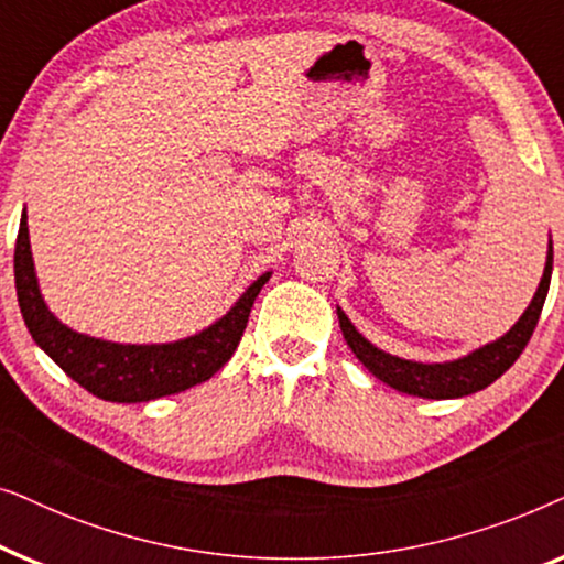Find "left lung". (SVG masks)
Here are the masks:
<instances>
[{
    "mask_svg": "<svg viewBox=\"0 0 564 564\" xmlns=\"http://www.w3.org/2000/svg\"><path fill=\"white\" fill-rule=\"evenodd\" d=\"M552 241L550 251H546V264L542 282L534 292L527 311L519 321L513 323V328L503 334L496 341L480 346V349L469 351L467 357H459L454 361H442V365H423V361H411L392 357V354L377 349L375 344H369L365 336L354 328V323L346 318L341 307H336L338 326L344 330L346 344L354 351L361 365L372 372L377 380H382L398 392H408L415 398H429V400H449V398H465L473 395L477 390H485L488 384L498 380L516 359L521 357V351L527 349L531 334H534L539 315H542L546 292H550L552 280Z\"/></svg>",
    "mask_w": 564,
    "mask_h": 564,
    "instance_id": "left-lung-1",
    "label": "left lung"
}]
</instances>
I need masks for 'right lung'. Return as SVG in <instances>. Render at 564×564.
Masks as SVG:
<instances>
[{"instance_id": "add662e5", "label": "right lung", "mask_w": 564, "mask_h": 564, "mask_svg": "<svg viewBox=\"0 0 564 564\" xmlns=\"http://www.w3.org/2000/svg\"><path fill=\"white\" fill-rule=\"evenodd\" d=\"M269 276L272 272H264L251 282L223 318L195 336L172 344H115L76 334L48 311L37 288L25 210L14 243V288L30 336L74 382L110 403H149L210 380L234 357Z\"/></svg>"}]
</instances>
